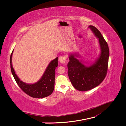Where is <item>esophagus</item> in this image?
<instances>
[{
    "instance_id": "34e87169",
    "label": "esophagus",
    "mask_w": 126,
    "mask_h": 126,
    "mask_svg": "<svg viewBox=\"0 0 126 126\" xmlns=\"http://www.w3.org/2000/svg\"><path fill=\"white\" fill-rule=\"evenodd\" d=\"M66 57L65 56H60L59 57V61L61 63L64 64L66 62Z\"/></svg>"
}]
</instances>
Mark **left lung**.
I'll return each mask as SVG.
<instances>
[{"label":"left lung","instance_id":"1","mask_svg":"<svg viewBox=\"0 0 126 126\" xmlns=\"http://www.w3.org/2000/svg\"><path fill=\"white\" fill-rule=\"evenodd\" d=\"M88 28L98 39L100 51L94 62L79 60L81 58L78 52L69 54L67 64L69 78L73 86L79 91H89L98 86L104 79L108 71L109 57L108 45L100 31L93 25Z\"/></svg>","mask_w":126,"mask_h":126}]
</instances>
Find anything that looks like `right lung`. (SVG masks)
Here are the masks:
<instances>
[{
  "label": "right lung",
  "instance_id": "1",
  "mask_svg": "<svg viewBox=\"0 0 126 126\" xmlns=\"http://www.w3.org/2000/svg\"><path fill=\"white\" fill-rule=\"evenodd\" d=\"M13 50L10 57L11 69L18 86L25 93L33 98H42L49 96L53 93L54 89L55 69L58 66V57L52 60L48 64L43 76L36 82L28 83L22 81L15 73L12 65Z\"/></svg>",
  "mask_w": 126,
  "mask_h": 126
}]
</instances>
